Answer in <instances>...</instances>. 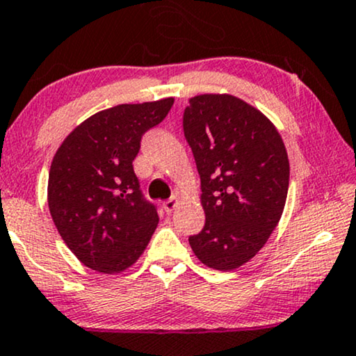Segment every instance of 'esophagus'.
<instances>
[{"instance_id":"1","label":"esophagus","mask_w":356,"mask_h":356,"mask_svg":"<svg viewBox=\"0 0 356 356\" xmlns=\"http://www.w3.org/2000/svg\"><path fill=\"white\" fill-rule=\"evenodd\" d=\"M177 204H178V196L173 195L170 200L165 201V203H163V209H165L166 213H171L175 208H177Z\"/></svg>"}]
</instances>
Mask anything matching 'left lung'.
Segmentation results:
<instances>
[{"mask_svg":"<svg viewBox=\"0 0 356 356\" xmlns=\"http://www.w3.org/2000/svg\"><path fill=\"white\" fill-rule=\"evenodd\" d=\"M183 131L206 214L190 245L211 269H238L261 251L282 216L289 190L285 145L264 113L229 94L190 99Z\"/></svg>","mask_w":356,"mask_h":356,"instance_id":"left-lung-1","label":"left lung"}]
</instances>
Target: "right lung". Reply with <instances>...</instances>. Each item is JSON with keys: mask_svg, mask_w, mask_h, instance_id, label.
Masks as SVG:
<instances>
[{"mask_svg": "<svg viewBox=\"0 0 356 356\" xmlns=\"http://www.w3.org/2000/svg\"><path fill=\"white\" fill-rule=\"evenodd\" d=\"M175 99L122 104L76 127L57 148L47 183L52 221L82 264L117 274L134 264L158 225L143 198L134 160L145 131L168 115Z\"/></svg>", "mask_w": 356, "mask_h": 356, "instance_id": "add662e5", "label": "right lung"}]
</instances>
